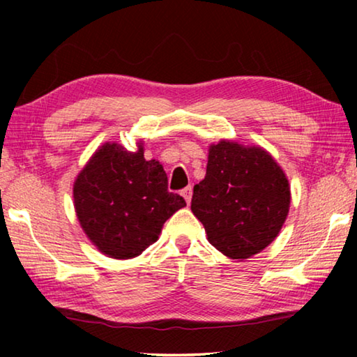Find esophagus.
Returning a JSON list of instances; mask_svg holds the SVG:
<instances>
[{"instance_id":"1","label":"esophagus","mask_w":357,"mask_h":357,"mask_svg":"<svg viewBox=\"0 0 357 357\" xmlns=\"http://www.w3.org/2000/svg\"><path fill=\"white\" fill-rule=\"evenodd\" d=\"M181 195L184 197V200H185V203L189 204L190 203V200H192V185H187L185 189H183L181 190Z\"/></svg>"}]
</instances>
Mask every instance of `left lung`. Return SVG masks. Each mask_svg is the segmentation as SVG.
Masks as SVG:
<instances>
[{
  "instance_id": "obj_1",
  "label": "left lung",
  "mask_w": 357,
  "mask_h": 357,
  "mask_svg": "<svg viewBox=\"0 0 357 357\" xmlns=\"http://www.w3.org/2000/svg\"><path fill=\"white\" fill-rule=\"evenodd\" d=\"M289 200L288 179L269 153L223 140L209 148L206 176L193 187L190 209L217 250L245 259L275 239Z\"/></svg>"
}]
</instances>
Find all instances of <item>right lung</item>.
Returning <instances> with one entry per match:
<instances>
[{"label": "right lung", "mask_w": 357, "mask_h": 357, "mask_svg": "<svg viewBox=\"0 0 357 357\" xmlns=\"http://www.w3.org/2000/svg\"><path fill=\"white\" fill-rule=\"evenodd\" d=\"M74 202L80 225L96 247L118 259L134 258L155 243L167 219L185 206L168 192L157 160H146L142 144L135 153L105 143L77 176Z\"/></svg>", "instance_id": "1"}]
</instances>
